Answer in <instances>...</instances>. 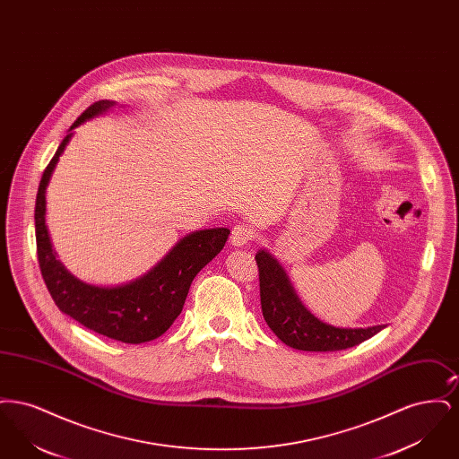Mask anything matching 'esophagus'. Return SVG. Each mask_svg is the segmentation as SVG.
Instances as JSON below:
<instances>
[{
	"label": "esophagus",
	"instance_id": "34e87169",
	"mask_svg": "<svg viewBox=\"0 0 459 459\" xmlns=\"http://www.w3.org/2000/svg\"><path fill=\"white\" fill-rule=\"evenodd\" d=\"M253 238H255V230H253V227L247 225V223H238V225L232 229V232H230V242H232L234 246H244V244L251 242Z\"/></svg>",
	"mask_w": 459,
	"mask_h": 459
}]
</instances>
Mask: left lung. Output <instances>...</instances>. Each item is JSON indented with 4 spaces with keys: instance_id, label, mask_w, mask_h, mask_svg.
<instances>
[{
    "instance_id": "left-lung-1",
    "label": "left lung",
    "mask_w": 459,
    "mask_h": 459,
    "mask_svg": "<svg viewBox=\"0 0 459 459\" xmlns=\"http://www.w3.org/2000/svg\"><path fill=\"white\" fill-rule=\"evenodd\" d=\"M260 273V298L264 322L273 333L294 350L341 351L361 344L384 325L368 328H337L320 322L301 305L282 266L266 251L256 256Z\"/></svg>"
}]
</instances>
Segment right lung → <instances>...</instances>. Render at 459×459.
Returning <instances> with one entry per match:
<instances>
[{"instance_id":"right-lung-1","label":"right lung","mask_w":459,"mask_h":459,"mask_svg":"<svg viewBox=\"0 0 459 459\" xmlns=\"http://www.w3.org/2000/svg\"><path fill=\"white\" fill-rule=\"evenodd\" d=\"M113 105L108 100L96 101L72 124L70 131ZM70 137L72 132L44 169L36 196V246L44 284L55 305L89 330L126 344L153 341L163 335L180 315L191 282L199 270L219 255L230 230L219 227L186 236L152 272L131 284L108 289L81 282L56 260L44 223L46 186Z\"/></svg>"}]
</instances>
